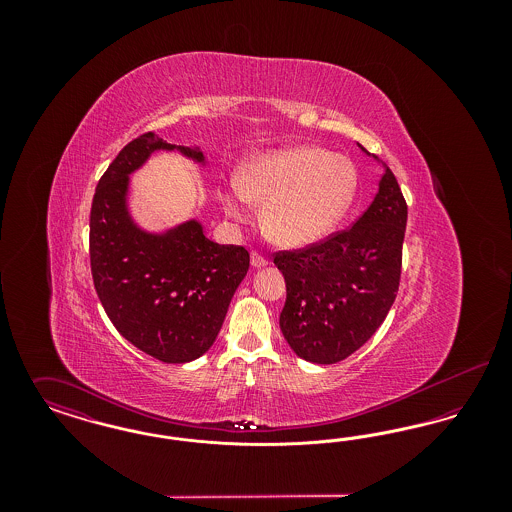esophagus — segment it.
<instances>
[{"instance_id": "esophagus-1", "label": "esophagus", "mask_w": 512, "mask_h": 512, "mask_svg": "<svg viewBox=\"0 0 512 512\" xmlns=\"http://www.w3.org/2000/svg\"><path fill=\"white\" fill-rule=\"evenodd\" d=\"M268 261L261 255V253H257V251H253L251 253V267L253 268H263L267 267Z\"/></svg>"}]
</instances>
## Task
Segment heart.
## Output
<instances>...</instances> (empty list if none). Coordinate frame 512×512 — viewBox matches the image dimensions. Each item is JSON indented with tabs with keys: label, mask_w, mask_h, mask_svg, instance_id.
Returning a JSON list of instances; mask_svg holds the SVG:
<instances>
[{
	"label": "heart",
	"mask_w": 512,
	"mask_h": 512,
	"mask_svg": "<svg viewBox=\"0 0 512 512\" xmlns=\"http://www.w3.org/2000/svg\"><path fill=\"white\" fill-rule=\"evenodd\" d=\"M357 190V169L326 147L290 146L255 155L238 184L220 190L228 217L247 222L251 205L265 207L263 226L278 245L301 247L328 236L347 215Z\"/></svg>",
	"instance_id": "heart-1"
}]
</instances>
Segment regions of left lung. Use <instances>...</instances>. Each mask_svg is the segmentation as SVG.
<instances>
[{
    "mask_svg": "<svg viewBox=\"0 0 512 512\" xmlns=\"http://www.w3.org/2000/svg\"><path fill=\"white\" fill-rule=\"evenodd\" d=\"M405 228L407 201L384 165L378 194L353 226L274 253L286 280L280 330L297 357L340 363L372 338L399 290Z\"/></svg>",
    "mask_w": 512,
    "mask_h": 512,
    "instance_id": "8db88e82",
    "label": "left lung"
}]
</instances>
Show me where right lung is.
<instances>
[{"label":"right lung","instance_id":"1","mask_svg":"<svg viewBox=\"0 0 512 512\" xmlns=\"http://www.w3.org/2000/svg\"><path fill=\"white\" fill-rule=\"evenodd\" d=\"M178 149L146 132L122 147L99 178L90 211V265L99 301L126 340L172 365L201 357L219 336L232 295L249 270L242 245L209 240L197 220L163 234L142 230L128 211V176L153 151Z\"/></svg>","mask_w":512,"mask_h":512}]
</instances>
